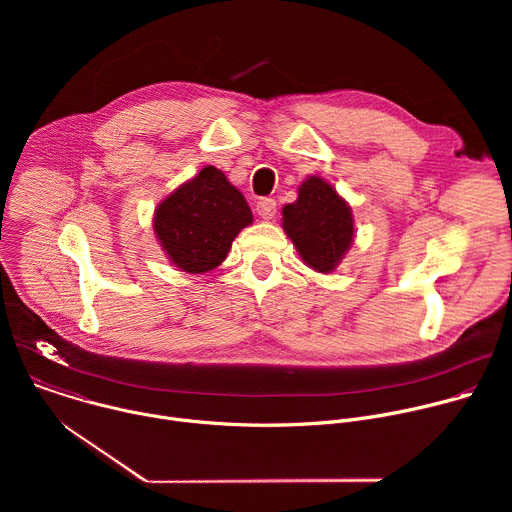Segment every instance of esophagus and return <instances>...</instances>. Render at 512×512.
Segmentation results:
<instances>
[{"label": "esophagus", "instance_id": "1", "mask_svg": "<svg viewBox=\"0 0 512 512\" xmlns=\"http://www.w3.org/2000/svg\"><path fill=\"white\" fill-rule=\"evenodd\" d=\"M275 210H277V202L273 198H261L257 202V214L261 218H265V221H271V218L275 216Z\"/></svg>", "mask_w": 512, "mask_h": 512}]
</instances>
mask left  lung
<instances>
[{
    "label": "left lung",
    "instance_id": "8db88e82",
    "mask_svg": "<svg viewBox=\"0 0 512 512\" xmlns=\"http://www.w3.org/2000/svg\"><path fill=\"white\" fill-rule=\"evenodd\" d=\"M281 225L308 267L320 273L334 271L354 239L350 206L318 176L300 186L296 202L283 206Z\"/></svg>",
    "mask_w": 512,
    "mask_h": 512
}]
</instances>
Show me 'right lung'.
Returning a JSON list of instances; mask_svg holds the SVG:
<instances>
[{"mask_svg":"<svg viewBox=\"0 0 512 512\" xmlns=\"http://www.w3.org/2000/svg\"><path fill=\"white\" fill-rule=\"evenodd\" d=\"M253 223L245 196L214 166H206L160 202L154 231L168 259L182 271L221 265L235 237Z\"/></svg>","mask_w":512,"mask_h":512,"instance_id":"right-lung-1","label":"right lung"}]
</instances>
